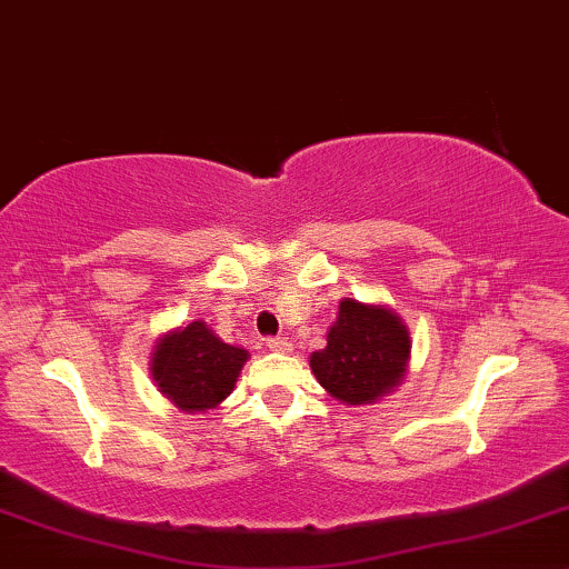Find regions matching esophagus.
Masks as SVG:
<instances>
[{
    "instance_id": "1",
    "label": "esophagus",
    "mask_w": 569,
    "mask_h": 569,
    "mask_svg": "<svg viewBox=\"0 0 569 569\" xmlns=\"http://www.w3.org/2000/svg\"><path fill=\"white\" fill-rule=\"evenodd\" d=\"M268 349L270 351H278V355H286V351H291V341H286V338H268Z\"/></svg>"
}]
</instances>
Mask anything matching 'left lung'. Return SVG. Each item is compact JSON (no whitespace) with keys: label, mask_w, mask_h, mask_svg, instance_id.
I'll return each instance as SVG.
<instances>
[{"label":"left lung","mask_w":569,"mask_h":569,"mask_svg":"<svg viewBox=\"0 0 569 569\" xmlns=\"http://www.w3.org/2000/svg\"><path fill=\"white\" fill-rule=\"evenodd\" d=\"M407 359L409 333L391 309L343 299L328 330V347L315 351L309 365L330 397L370 405L399 383Z\"/></svg>","instance_id":"obj_1"}]
</instances>
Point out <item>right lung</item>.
<instances>
[{"label": "right lung", "instance_id": "1", "mask_svg": "<svg viewBox=\"0 0 569 569\" xmlns=\"http://www.w3.org/2000/svg\"><path fill=\"white\" fill-rule=\"evenodd\" d=\"M247 357L197 320L157 343L152 376L172 405L183 412H204L233 391Z\"/></svg>", "mask_w": 569, "mask_h": 569}]
</instances>
